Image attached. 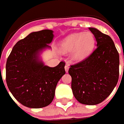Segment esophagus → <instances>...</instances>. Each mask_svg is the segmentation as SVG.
<instances>
[{"instance_id": "obj_1", "label": "esophagus", "mask_w": 124, "mask_h": 124, "mask_svg": "<svg viewBox=\"0 0 124 124\" xmlns=\"http://www.w3.org/2000/svg\"><path fill=\"white\" fill-rule=\"evenodd\" d=\"M69 65L68 64H66L65 65V72H68V70H69Z\"/></svg>"}]
</instances>
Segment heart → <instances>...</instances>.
<instances>
[{
  "label": "heart",
  "mask_w": 124,
  "mask_h": 124,
  "mask_svg": "<svg viewBox=\"0 0 124 124\" xmlns=\"http://www.w3.org/2000/svg\"><path fill=\"white\" fill-rule=\"evenodd\" d=\"M94 45V37L92 33H75L61 41L60 50L63 52L72 51L73 59L75 61H81L90 54Z\"/></svg>",
  "instance_id": "obj_1"
}]
</instances>
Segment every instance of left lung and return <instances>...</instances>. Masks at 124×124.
<instances>
[{"mask_svg":"<svg viewBox=\"0 0 124 124\" xmlns=\"http://www.w3.org/2000/svg\"><path fill=\"white\" fill-rule=\"evenodd\" d=\"M97 47L86 59L70 65L71 87L76 99L85 105L101 103L111 94L119 75V56L112 39L89 27Z\"/></svg>","mask_w":124,"mask_h":124,"instance_id":"left-lung-1","label":"left lung"}]
</instances>
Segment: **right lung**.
I'll return each mask as SVG.
<instances>
[{
  "mask_svg": "<svg viewBox=\"0 0 124 124\" xmlns=\"http://www.w3.org/2000/svg\"><path fill=\"white\" fill-rule=\"evenodd\" d=\"M53 31L31 32L14 46L6 63V82L12 95L23 106L41 108L50 105L55 89L65 74L64 61L54 68L43 64L39 52L50 47Z\"/></svg>",
  "mask_w": 124,
  "mask_h": 124,
  "instance_id": "obj_1",
  "label": "right lung"
}]
</instances>
